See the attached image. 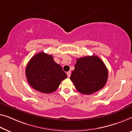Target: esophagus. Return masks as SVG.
I'll return each instance as SVG.
<instances>
[{
	"mask_svg": "<svg viewBox=\"0 0 132 132\" xmlns=\"http://www.w3.org/2000/svg\"><path fill=\"white\" fill-rule=\"evenodd\" d=\"M67 76H68V78H70V75H71V72H67Z\"/></svg>",
	"mask_w": 132,
	"mask_h": 132,
	"instance_id": "obj_1",
	"label": "esophagus"
}]
</instances>
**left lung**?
<instances>
[{
    "label": "left lung",
    "instance_id": "8db88e82",
    "mask_svg": "<svg viewBox=\"0 0 132 132\" xmlns=\"http://www.w3.org/2000/svg\"><path fill=\"white\" fill-rule=\"evenodd\" d=\"M108 79L105 64L96 56L79 58L70 79L80 93L90 95L101 89Z\"/></svg>",
    "mask_w": 132,
    "mask_h": 132
}]
</instances>
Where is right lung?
Wrapping results in <instances>:
<instances>
[{"instance_id": "1", "label": "right lung", "mask_w": 132, "mask_h": 132, "mask_svg": "<svg viewBox=\"0 0 132 132\" xmlns=\"http://www.w3.org/2000/svg\"><path fill=\"white\" fill-rule=\"evenodd\" d=\"M25 74L29 85L39 92L50 94L57 89L67 75L51 54L41 52L31 59Z\"/></svg>"}]
</instances>
